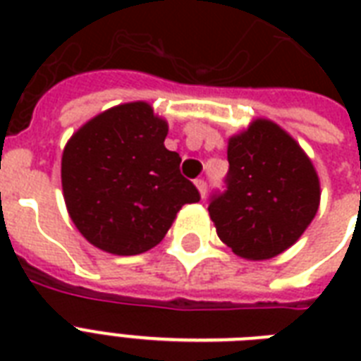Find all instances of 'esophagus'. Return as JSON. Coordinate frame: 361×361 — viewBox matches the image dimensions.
<instances>
[{
  "mask_svg": "<svg viewBox=\"0 0 361 361\" xmlns=\"http://www.w3.org/2000/svg\"><path fill=\"white\" fill-rule=\"evenodd\" d=\"M195 185H197L198 192H200V197H206V191H208V185H206V181L204 180H197L195 181Z\"/></svg>",
  "mask_w": 361,
  "mask_h": 361,
  "instance_id": "obj_1",
  "label": "esophagus"
}]
</instances>
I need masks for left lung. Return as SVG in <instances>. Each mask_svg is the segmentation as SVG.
Listing matches in <instances>:
<instances>
[{
	"label": "left lung",
	"mask_w": 361,
	"mask_h": 361,
	"mask_svg": "<svg viewBox=\"0 0 361 361\" xmlns=\"http://www.w3.org/2000/svg\"><path fill=\"white\" fill-rule=\"evenodd\" d=\"M226 189L209 198L221 241L238 257H277L317 215L320 183L300 144L269 120L252 121L228 140Z\"/></svg>",
	"instance_id": "obj_1"
}]
</instances>
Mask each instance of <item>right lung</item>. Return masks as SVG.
I'll return each mask as SVG.
<instances>
[{
    "mask_svg": "<svg viewBox=\"0 0 361 361\" xmlns=\"http://www.w3.org/2000/svg\"><path fill=\"white\" fill-rule=\"evenodd\" d=\"M166 121L147 103L95 116L71 136L61 157L69 215L90 243L112 255L149 251L183 204L200 200L180 172L181 157L164 147Z\"/></svg>",
    "mask_w": 361,
    "mask_h": 361,
    "instance_id": "add662e5",
    "label": "right lung"
}]
</instances>
